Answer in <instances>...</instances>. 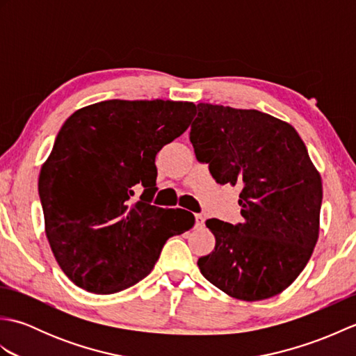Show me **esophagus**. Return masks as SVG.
<instances>
[{"instance_id":"34e87169","label":"esophagus","mask_w":356,"mask_h":356,"mask_svg":"<svg viewBox=\"0 0 356 356\" xmlns=\"http://www.w3.org/2000/svg\"><path fill=\"white\" fill-rule=\"evenodd\" d=\"M205 226V217L202 214H195V228H203Z\"/></svg>"}]
</instances>
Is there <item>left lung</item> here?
Masks as SVG:
<instances>
[{"mask_svg":"<svg viewBox=\"0 0 356 356\" xmlns=\"http://www.w3.org/2000/svg\"><path fill=\"white\" fill-rule=\"evenodd\" d=\"M190 140L217 184L241 186L243 220L209 218L214 251L200 257L209 283L231 297H274L305 269L320 232L323 185L295 128L259 110L199 104Z\"/></svg>","mask_w":356,"mask_h":356,"instance_id":"left-lung-1","label":"left lung"}]
</instances>
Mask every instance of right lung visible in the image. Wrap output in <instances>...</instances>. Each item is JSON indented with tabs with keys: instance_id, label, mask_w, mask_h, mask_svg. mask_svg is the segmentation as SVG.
Here are the masks:
<instances>
[{
	"instance_id": "right-lung-1",
	"label": "right lung",
	"mask_w": 356,
	"mask_h": 356,
	"mask_svg": "<svg viewBox=\"0 0 356 356\" xmlns=\"http://www.w3.org/2000/svg\"><path fill=\"white\" fill-rule=\"evenodd\" d=\"M193 102H97L74 111L42 165L38 191L51 252L72 282L115 293L145 278L166 240L194 226L185 209L151 205L156 154L190 127ZM139 184L144 193L132 199Z\"/></svg>"
}]
</instances>
